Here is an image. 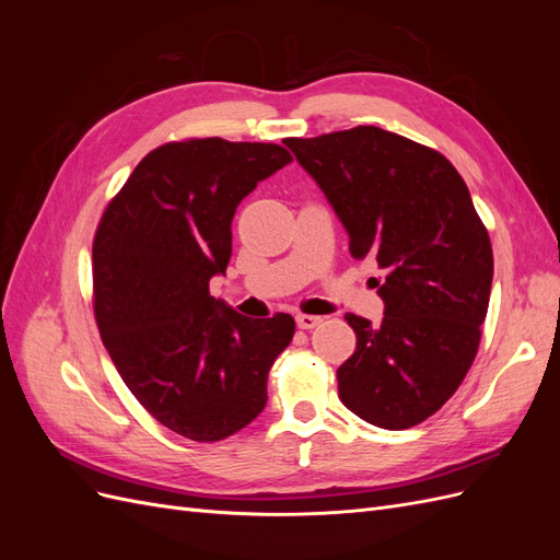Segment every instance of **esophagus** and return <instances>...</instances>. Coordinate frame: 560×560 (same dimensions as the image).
<instances>
[{
  "label": "esophagus",
  "mask_w": 560,
  "mask_h": 560,
  "mask_svg": "<svg viewBox=\"0 0 560 560\" xmlns=\"http://www.w3.org/2000/svg\"><path fill=\"white\" fill-rule=\"evenodd\" d=\"M322 322V317H317V315H306V313H301V315H296V325H299V329H315L317 325Z\"/></svg>",
  "instance_id": "34e87169"
}]
</instances>
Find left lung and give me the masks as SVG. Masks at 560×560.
Instances as JSON below:
<instances>
[{"mask_svg":"<svg viewBox=\"0 0 560 560\" xmlns=\"http://www.w3.org/2000/svg\"><path fill=\"white\" fill-rule=\"evenodd\" d=\"M348 231L354 259L385 270L383 322L348 313L358 336L338 397L383 430L436 413L477 358L493 284V247L465 179L439 151L358 126L284 142Z\"/></svg>","mask_w":560,"mask_h":560,"instance_id":"1","label":"left lung"}]
</instances>
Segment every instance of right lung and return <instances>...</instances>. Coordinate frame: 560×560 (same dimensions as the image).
Returning a JSON list of instances; mask_svg holds the SVG:
<instances>
[{"label":"right lung","mask_w":560,"mask_h":560,"mask_svg":"<svg viewBox=\"0 0 560 560\" xmlns=\"http://www.w3.org/2000/svg\"><path fill=\"white\" fill-rule=\"evenodd\" d=\"M292 161L266 142H167L138 163L100 219L93 308L124 383L161 425L194 442L243 430L294 317H243L210 296L231 259V219L261 179Z\"/></svg>","instance_id":"add662e5"}]
</instances>
